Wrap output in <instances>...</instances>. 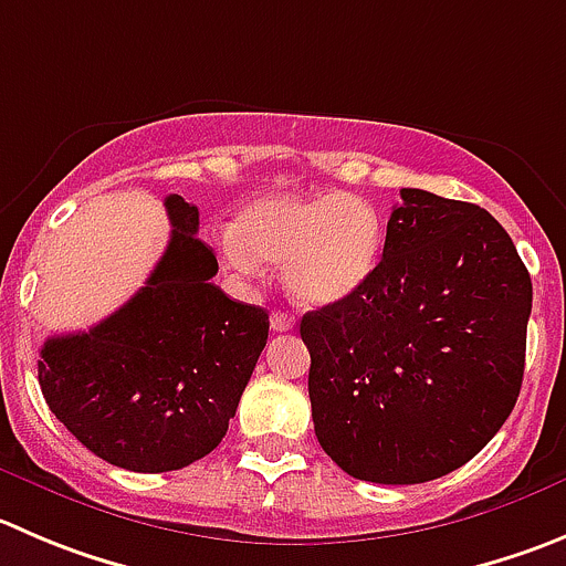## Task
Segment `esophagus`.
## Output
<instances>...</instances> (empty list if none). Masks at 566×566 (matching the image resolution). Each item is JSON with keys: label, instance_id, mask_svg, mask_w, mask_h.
Segmentation results:
<instances>
[{"label": "esophagus", "instance_id": "esophagus-1", "mask_svg": "<svg viewBox=\"0 0 566 566\" xmlns=\"http://www.w3.org/2000/svg\"><path fill=\"white\" fill-rule=\"evenodd\" d=\"M269 325H272L274 333H286L294 327V316L286 314V311H274L272 319H269Z\"/></svg>", "mask_w": 566, "mask_h": 566}]
</instances>
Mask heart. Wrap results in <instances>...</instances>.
Masks as SVG:
<instances>
[{"label": "heart", "mask_w": 566, "mask_h": 566, "mask_svg": "<svg viewBox=\"0 0 566 566\" xmlns=\"http://www.w3.org/2000/svg\"><path fill=\"white\" fill-rule=\"evenodd\" d=\"M386 224L367 199L344 191L261 197L244 206L233 230L219 233L224 263L241 274L283 266L286 289L303 305L353 297L378 272Z\"/></svg>", "instance_id": "b5f03b06"}]
</instances>
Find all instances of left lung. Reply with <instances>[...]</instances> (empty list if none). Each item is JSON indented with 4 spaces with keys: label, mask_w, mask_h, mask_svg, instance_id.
<instances>
[{
    "label": "left lung",
    "mask_w": 566,
    "mask_h": 566,
    "mask_svg": "<svg viewBox=\"0 0 566 566\" xmlns=\"http://www.w3.org/2000/svg\"><path fill=\"white\" fill-rule=\"evenodd\" d=\"M367 286L308 311V395L322 450L358 481L424 483L503 428L525 373L531 274L472 202L402 188Z\"/></svg>",
    "instance_id": "obj_1"
}]
</instances>
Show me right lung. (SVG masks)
<instances>
[{
  "label": "right lung",
  "mask_w": 566,
  "mask_h": 566,
  "mask_svg": "<svg viewBox=\"0 0 566 566\" xmlns=\"http://www.w3.org/2000/svg\"><path fill=\"white\" fill-rule=\"evenodd\" d=\"M169 247L142 289L99 325L52 336L38 384L50 411L102 461L169 472L211 453L266 347L269 314L230 300L197 239L199 211L166 197Z\"/></svg>",
  "instance_id": "obj_1"
}]
</instances>
